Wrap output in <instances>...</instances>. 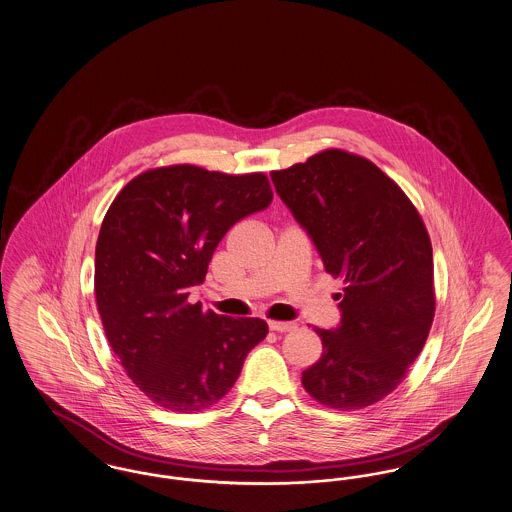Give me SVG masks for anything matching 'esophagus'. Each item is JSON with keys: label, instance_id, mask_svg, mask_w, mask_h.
Instances as JSON below:
<instances>
[{"label": "esophagus", "instance_id": "34e87169", "mask_svg": "<svg viewBox=\"0 0 512 512\" xmlns=\"http://www.w3.org/2000/svg\"><path fill=\"white\" fill-rule=\"evenodd\" d=\"M268 328L274 332H292L297 326L293 322H280V320H270Z\"/></svg>", "mask_w": 512, "mask_h": 512}]
</instances>
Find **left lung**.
Returning a JSON list of instances; mask_svg holds the SVG:
<instances>
[{
	"label": "left lung",
	"mask_w": 512,
	"mask_h": 512,
	"mask_svg": "<svg viewBox=\"0 0 512 512\" xmlns=\"http://www.w3.org/2000/svg\"><path fill=\"white\" fill-rule=\"evenodd\" d=\"M270 178L326 272L345 284L340 326L315 328L322 355L303 370V388L330 409H365L401 384L430 334L428 230L390 176L343 149H324Z\"/></svg>",
	"instance_id": "obj_1"
}]
</instances>
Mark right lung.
Wrapping results in <instances>:
<instances>
[{
  "label": "right lung",
  "instance_id": "obj_1",
  "mask_svg": "<svg viewBox=\"0 0 512 512\" xmlns=\"http://www.w3.org/2000/svg\"><path fill=\"white\" fill-rule=\"evenodd\" d=\"M270 201L263 172L171 165L138 174L111 203L96 244L98 311L128 378L159 407L215 405L267 338L265 320L203 313L188 297L224 234Z\"/></svg>",
  "mask_w": 512,
  "mask_h": 512
}]
</instances>
